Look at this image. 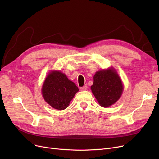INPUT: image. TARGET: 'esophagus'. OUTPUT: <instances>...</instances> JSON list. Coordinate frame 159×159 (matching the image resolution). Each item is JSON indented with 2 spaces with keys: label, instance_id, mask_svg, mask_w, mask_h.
Wrapping results in <instances>:
<instances>
[{
  "label": "esophagus",
  "instance_id": "1",
  "mask_svg": "<svg viewBox=\"0 0 159 159\" xmlns=\"http://www.w3.org/2000/svg\"><path fill=\"white\" fill-rule=\"evenodd\" d=\"M87 88H88V87L86 86H84L80 88V90L81 91H86V90H87Z\"/></svg>",
  "mask_w": 159,
  "mask_h": 159
}]
</instances>
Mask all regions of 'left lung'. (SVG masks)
<instances>
[{
  "instance_id": "8db88e82",
  "label": "left lung",
  "mask_w": 159,
  "mask_h": 159,
  "mask_svg": "<svg viewBox=\"0 0 159 159\" xmlns=\"http://www.w3.org/2000/svg\"><path fill=\"white\" fill-rule=\"evenodd\" d=\"M91 89L100 106L107 107L120 98L123 85L115 69L109 68L96 72Z\"/></svg>"
}]
</instances>
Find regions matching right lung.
Here are the masks:
<instances>
[{"mask_svg": "<svg viewBox=\"0 0 159 159\" xmlns=\"http://www.w3.org/2000/svg\"><path fill=\"white\" fill-rule=\"evenodd\" d=\"M79 91L74 82L59 71H53L46 77L42 88L45 101L56 110H63L68 107Z\"/></svg>", "mask_w": 159, "mask_h": 159, "instance_id": "add662e5", "label": "right lung"}]
</instances>
